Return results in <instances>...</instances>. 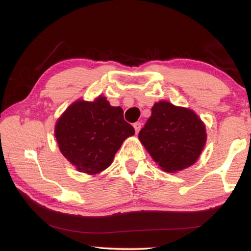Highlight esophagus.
<instances>
[{"label": "esophagus", "mask_w": 251, "mask_h": 251, "mask_svg": "<svg viewBox=\"0 0 251 251\" xmlns=\"http://www.w3.org/2000/svg\"><path fill=\"white\" fill-rule=\"evenodd\" d=\"M134 128H135L136 134H138L140 128H141V124H140V123H135V124H134Z\"/></svg>", "instance_id": "1"}]
</instances>
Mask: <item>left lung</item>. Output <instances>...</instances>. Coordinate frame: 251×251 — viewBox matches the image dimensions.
Wrapping results in <instances>:
<instances>
[{
	"instance_id": "left-lung-1",
	"label": "left lung",
	"mask_w": 251,
	"mask_h": 251,
	"mask_svg": "<svg viewBox=\"0 0 251 251\" xmlns=\"http://www.w3.org/2000/svg\"><path fill=\"white\" fill-rule=\"evenodd\" d=\"M206 129L197 113L167 101L153 104L138 138L163 171L175 173L194 165L206 144Z\"/></svg>"
}]
</instances>
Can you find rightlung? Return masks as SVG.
I'll use <instances>...</instances> for the list:
<instances>
[{
  "label": "right lung",
  "instance_id": "add662e5",
  "mask_svg": "<svg viewBox=\"0 0 251 251\" xmlns=\"http://www.w3.org/2000/svg\"><path fill=\"white\" fill-rule=\"evenodd\" d=\"M123 113L100 95L92 102L76 100L58 118L54 137L76 170L95 176L111 166L124 140L135 134Z\"/></svg>",
  "mask_w": 251,
  "mask_h": 251
}]
</instances>
